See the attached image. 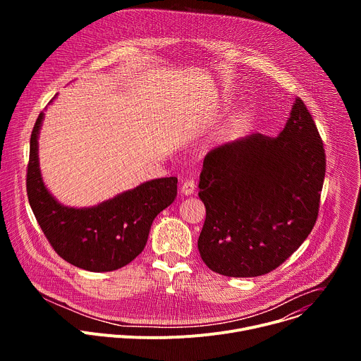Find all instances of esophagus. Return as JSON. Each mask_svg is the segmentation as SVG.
Masks as SVG:
<instances>
[{"label": "esophagus", "instance_id": "obj_1", "mask_svg": "<svg viewBox=\"0 0 361 361\" xmlns=\"http://www.w3.org/2000/svg\"><path fill=\"white\" fill-rule=\"evenodd\" d=\"M194 190H195V183L192 180H185L181 185V192L184 195H191L194 192Z\"/></svg>", "mask_w": 361, "mask_h": 361}]
</instances>
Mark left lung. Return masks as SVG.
Returning a JSON list of instances; mask_svg holds the SVG:
<instances>
[{
	"mask_svg": "<svg viewBox=\"0 0 361 361\" xmlns=\"http://www.w3.org/2000/svg\"><path fill=\"white\" fill-rule=\"evenodd\" d=\"M324 174L323 141L300 98L277 137L257 133L212 149L198 184L202 262L227 277L277 269L312 233Z\"/></svg>",
	"mask_w": 361,
	"mask_h": 361,
	"instance_id": "left-lung-1",
	"label": "left lung"
}]
</instances>
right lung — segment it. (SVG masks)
I'll use <instances>...</instances> for the list:
<instances>
[{
    "mask_svg": "<svg viewBox=\"0 0 361 361\" xmlns=\"http://www.w3.org/2000/svg\"><path fill=\"white\" fill-rule=\"evenodd\" d=\"M42 120L44 111L31 133L27 169L28 201L42 233L61 259L78 269L102 273L127 266L144 250L154 219L177 197V177L145 181L92 207H68L48 191L41 177Z\"/></svg>",
    "mask_w": 361,
    "mask_h": 361,
    "instance_id": "1",
    "label": "right lung"
}]
</instances>
